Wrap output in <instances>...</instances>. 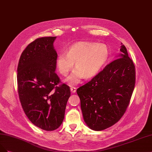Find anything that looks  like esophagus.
Masks as SVG:
<instances>
[{
  "mask_svg": "<svg viewBox=\"0 0 152 152\" xmlns=\"http://www.w3.org/2000/svg\"><path fill=\"white\" fill-rule=\"evenodd\" d=\"M76 89H77V88H76L75 87H72L70 88V91H71L72 93H75V92H76Z\"/></svg>",
  "mask_w": 152,
  "mask_h": 152,
  "instance_id": "obj_1",
  "label": "esophagus"
}]
</instances>
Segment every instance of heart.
Returning a JSON list of instances; mask_svg holds the SVG:
<instances>
[{
  "instance_id": "obj_1",
  "label": "heart",
  "mask_w": 152,
  "mask_h": 152,
  "mask_svg": "<svg viewBox=\"0 0 152 152\" xmlns=\"http://www.w3.org/2000/svg\"><path fill=\"white\" fill-rule=\"evenodd\" d=\"M109 50L106 45L90 41H81L60 52L55 64L61 75L66 76L74 65L76 69L65 80L70 85H76L83 77L91 78L100 71L107 61Z\"/></svg>"
}]
</instances>
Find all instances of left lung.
I'll list each match as a JSON object with an SVG mask.
<instances>
[{
	"label": "left lung",
	"mask_w": 152,
	"mask_h": 152,
	"mask_svg": "<svg viewBox=\"0 0 152 152\" xmlns=\"http://www.w3.org/2000/svg\"><path fill=\"white\" fill-rule=\"evenodd\" d=\"M116 58L77 90L83 120L90 129L111 127L123 116L135 84V67L126 47L121 44Z\"/></svg>",
	"instance_id": "left-lung-1"
}]
</instances>
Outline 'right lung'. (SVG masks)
<instances>
[{
  "label": "right lung",
  "instance_id": "1",
  "mask_svg": "<svg viewBox=\"0 0 152 152\" xmlns=\"http://www.w3.org/2000/svg\"><path fill=\"white\" fill-rule=\"evenodd\" d=\"M56 36L36 39L23 51L18 66V87L22 107L30 121L41 129L53 131L65 116L70 87L55 73Z\"/></svg>",
  "mask_w": 152,
  "mask_h": 152
}]
</instances>
